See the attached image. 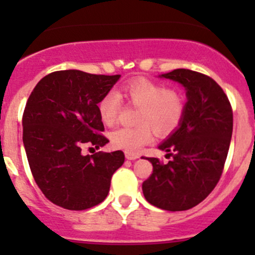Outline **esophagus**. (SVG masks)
<instances>
[{"instance_id": "obj_1", "label": "esophagus", "mask_w": 255, "mask_h": 255, "mask_svg": "<svg viewBox=\"0 0 255 255\" xmlns=\"http://www.w3.org/2000/svg\"><path fill=\"white\" fill-rule=\"evenodd\" d=\"M126 158L128 159V160H135V159H138L139 156L137 155V154H130V153H126Z\"/></svg>"}]
</instances>
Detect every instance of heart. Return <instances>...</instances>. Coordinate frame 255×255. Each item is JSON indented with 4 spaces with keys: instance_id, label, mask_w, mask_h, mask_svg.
<instances>
[{
    "instance_id": "b5f03b06",
    "label": "heart",
    "mask_w": 255,
    "mask_h": 255,
    "mask_svg": "<svg viewBox=\"0 0 255 255\" xmlns=\"http://www.w3.org/2000/svg\"><path fill=\"white\" fill-rule=\"evenodd\" d=\"M126 101L138 107L135 127H121L111 133L115 148L127 153H137L144 144L156 134L166 135L176 129L185 115V101L180 92L166 89L164 85L146 79H135L122 87ZM97 110L106 126H113L122 110V97L115 90H110L100 99Z\"/></svg>"
}]
</instances>
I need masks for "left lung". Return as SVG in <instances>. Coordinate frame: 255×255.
Masks as SVG:
<instances>
[{"mask_svg":"<svg viewBox=\"0 0 255 255\" xmlns=\"http://www.w3.org/2000/svg\"><path fill=\"white\" fill-rule=\"evenodd\" d=\"M160 76L181 84L187 102L179 128L159 145L171 160L164 164L158 158H148L153 173L142 190L153 206L185 211L204 201L220 181L232 138V106L210 76L189 69Z\"/></svg>","mask_w":255,"mask_h":255,"instance_id":"obj_1","label":"left lung"}]
</instances>
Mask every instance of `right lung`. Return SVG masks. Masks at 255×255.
<instances>
[{"label":"right lung","instance_id":"obj_1","mask_svg":"<svg viewBox=\"0 0 255 255\" xmlns=\"http://www.w3.org/2000/svg\"><path fill=\"white\" fill-rule=\"evenodd\" d=\"M121 75L80 70L54 71L33 89L23 112V144L30 171L44 196L56 206L81 211L107 197L113 173L125 163L122 150L82 155L86 145L99 149L100 99Z\"/></svg>","mask_w":255,"mask_h":255}]
</instances>
